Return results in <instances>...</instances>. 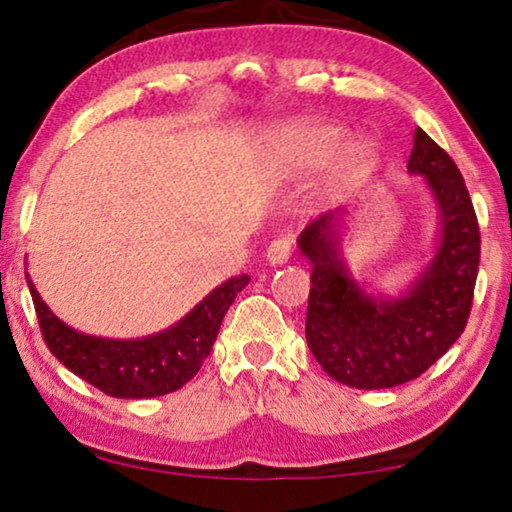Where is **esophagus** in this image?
Returning <instances> with one entry per match:
<instances>
[{
	"instance_id": "esophagus-1",
	"label": "esophagus",
	"mask_w": 512,
	"mask_h": 512,
	"mask_svg": "<svg viewBox=\"0 0 512 512\" xmlns=\"http://www.w3.org/2000/svg\"><path fill=\"white\" fill-rule=\"evenodd\" d=\"M265 258L270 265H284L291 258V240L289 237H277L265 249Z\"/></svg>"
}]
</instances>
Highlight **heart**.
Wrapping results in <instances>:
<instances>
[{"label": "heart", "mask_w": 512, "mask_h": 512, "mask_svg": "<svg viewBox=\"0 0 512 512\" xmlns=\"http://www.w3.org/2000/svg\"><path fill=\"white\" fill-rule=\"evenodd\" d=\"M349 132L331 121H300L277 132V158L289 172L310 174L333 164L335 188L352 186L375 170L380 151L373 142L347 144Z\"/></svg>", "instance_id": "obj_1"}]
</instances>
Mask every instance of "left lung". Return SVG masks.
I'll return each mask as SVG.
<instances>
[{
	"mask_svg": "<svg viewBox=\"0 0 512 512\" xmlns=\"http://www.w3.org/2000/svg\"><path fill=\"white\" fill-rule=\"evenodd\" d=\"M408 172L424 177L440 228L431 261L398 296L370 293L342 256L345 207L321 214L298 237L312 265L305 338L333 380L354 389H389L431 368L461 333L473 305L480 228L454 160L415 132Z\"/></svg>",
	"mask_w": 512,
	"mask_h": 512,
	"instance_id": "8db88e82",
	"label": "left lung"
}]
</instances>
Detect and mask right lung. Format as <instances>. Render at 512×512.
<instances>
[{
  "mask_svg": "<svg viewBox=\"0 0 512 512\" xmlns=\"http://www.w3.org/2000/svg\"><path fill=\"white\" fill-rule=\"evenodd\" d=\"M25 279L41 335L55 359L114 398H156L184 387L212 352L228 307L249 284V275L230 277L165 331L135 340H114L74 331L41 300L27 270Z\"/></svg>",
  "mask_w": 512,
  "mask_h": 512,
  "instance_id": "obj_1",
  "label": "right lung"
}]
</instances>
